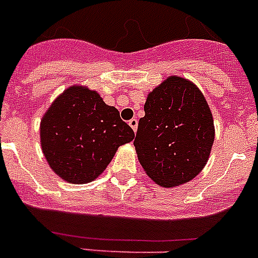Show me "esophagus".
<instances>
[{
	"label": "esophagus",
	"mask_w": 258,
	"mask_h": 258,
	"mask_svg": "<svg viewBox=\"0 0 258 258\" xmlns=\"http://www.w3.org/2000/svg\"><path fill=\"white\" fill-rule=\"evenodd\" d=\"M128 124H130V127H131V128H133L134 131L136 133V130H138V119L133 118L131 120H128Z\"/></svg>",
	"instance_id": "obj_1"
}]
</instances>
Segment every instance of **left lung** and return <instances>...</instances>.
<instances>
[{
  "label": "left lung",
  "mask_w": 258,
  "mask_h": 258,
  "mask_svg": "<svg viewBox=\"0 0 258 258\" xmlns=\"http://www.w3.org/2000/svg\"><path fill=\"white\" fill-rule=\"evenodd\" d=\"M144 111L134 146L148 177L173 187L198 176L215 138L213 114L201 90L170 76L149 93Z\"/></svg>",
  "instance_id": "8db88e82"
}]
</instances>
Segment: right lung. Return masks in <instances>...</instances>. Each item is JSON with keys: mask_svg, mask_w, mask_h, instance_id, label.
Instances as JSON below:
<instances>
[{"mask_svg": "<svg viewBox=\"0 0 258 258\" xmlns=\"http://www.w3.org/2000/svg\"><path fill=\"white\" fill-rule=\"evenodd\" d=\"M133 128L94 90L71 86L40 122V144L52 170L71 183L94 181L119 146L134 140Z\"/></svg>", "mask_w": 258, "mask_h": 258, "instance_id": "obj_1", "label": "right lung"}]
</instances>
